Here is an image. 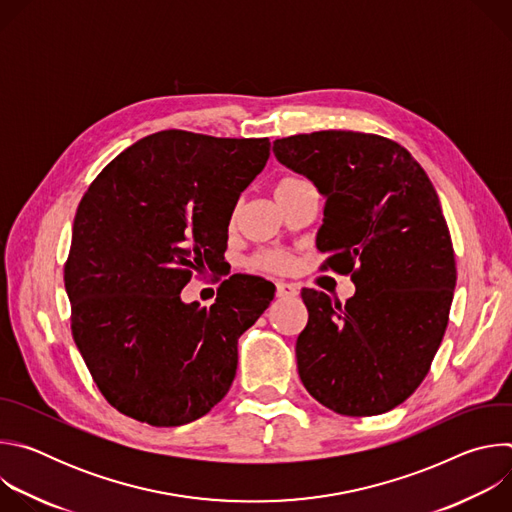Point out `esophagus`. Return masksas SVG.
<instances>
[{
	"label": "esophagus",
	"mask_w": 512,
	"mask_h": 512,
	"mask_svg": "<svg viewBox=\"0 0 512 512\" xmlns=\"http://www.w3.org/2000/svg\"><path fill=\"white\" fill-rule=\"evenodd\" d=\"M275 294L281 300L283 298H294V296H298V287L291 285V283H285V281H279L277 287H275Z\"/></svg>",
	"instance_id": "34e87169"
}]
</instances>
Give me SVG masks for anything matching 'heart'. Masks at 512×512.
Masks as SVG:
<instances>
[{
  "mask_svg": "<svg viewBox=\"0 0 512 512\" xmlns=\"http://www.w3.org/2000/svg\"><path fill=\"white\" fill-rule=\"evenodd\" d=\"M304 184H306V182L300 180V178H296V176H283V178L277 182V186H275V196L296 190V188H300V186H304ZM253 263H255L257 267H263V269H281V267L285 265V259H283L281 255H277V253H263V255H257Z\"/></svg>",
  "mask_w": 512,
  "mask_h": 512,
  "instance_id": "b5f03b06",
  "label": "heart"
}]
</instances>
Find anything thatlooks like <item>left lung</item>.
I'll list each match as a JSON object with an SVG mask.
<instances>
[{"label": "left lung", "mask_w": 512, "mask_h": 512, "mask_svg": "<svg viewBox=\"0 0 512 512\" xmlns=\"http://www.w3.org/2000/svg\"><path fill=\"white\" fill-rule=\"evenodd\" d=\"M273 154L326 198L316 247L356 287L344 306L302 291L300 379L340 415L385 413L425 379L448 326L456 261L440 198L413 156L379 135L302 133L275 139Z\"/></svg>", "instance_id": "obj_1"}]
</instances>
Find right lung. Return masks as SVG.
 <instances>
[{
    "label": "right lung",
    "mask_w": 512,
    "mask_h": 512,
    "mask_svg": "<svg viewBox=\"0 0 512 512\" xmlns=\"http://www.w3.org/2000/svg\"><path fill=\"white\" fill-rule=\"evenodd\" d=\"M269 139L160 131L121 152L83 196L64 285L72 336L105 399L123 415L176 427L233 385L237 342L275 285L229 277L210 308L180 291L227 251L241 192L269 160Z\"/></svg>",
    "instance_id": "right-lung-1"
}]
</instances>
